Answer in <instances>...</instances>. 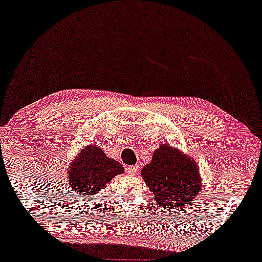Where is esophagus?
I'll use <instances>...</instances> for the list:
<instances>
[{"label": "esophagus", "mask_w": 262, "mask_h": 262, "mask_svg": "<svg viewBox=\"0 0 262 262\" xmlns=\"http://www.w3.org/2000/svg\"><path fill=\"white\" fill-rule=\"evenodd\" d=\"M139 170V166H136V165H133V166H128L127 167V173L129 174V175H133V177H134V175L136 174V171Z\"/></svg>", "instance_id": "esophagus-1"}]
</instances>
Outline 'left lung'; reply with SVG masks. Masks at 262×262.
<instances>
[{
  "mask_svg": "<svg viewBox=\"0 0 262 262\" xmlns=\"http://www.w3.org/2000/svg\"><path fill=\"white\" fill-rule=\"evenodd\" d=\"M141 177L159 206L175 212L194 201L202 186L196 161L169 144L155 149Z\"/></svg>",
  "mask_w": 262,
  "mask_h": 262,
  "instance_id": "1",
  "label": "left lung"
}]
</instances>
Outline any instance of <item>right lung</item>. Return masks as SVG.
<instances>
[{
	"label": "right lung",
	"mask_w": 262,
	"mask_h": 262,
	"mask_svg": "<svg viewBox=\"0 0 262 262\" xmlns=\"http://www.w3.org/2000/svg\"><path fill=\"white\" fill-rule=\"evenodd\" d=\"M68 182L74 192L83 200L96 195L114 177L124 173V168L95 143H89L79 151L68 167Z\"/></svg>",
	"instance_id": "1"
}]
</instances>
